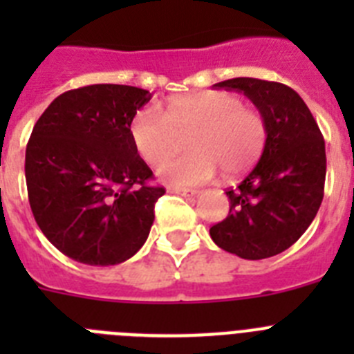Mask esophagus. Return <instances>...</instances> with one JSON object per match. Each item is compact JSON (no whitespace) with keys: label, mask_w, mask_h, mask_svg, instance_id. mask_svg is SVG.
<instances>
[{"label":"esophagus","mask_w":354,"mask_h":354,"mask_svg":"<svg viewBox=\"0 0 354 354\" xmlns=\"http://www.w3.org/2000/svg\"><path fill=\"white\" fill-rule=\"evenodd\" d=\"M168 192L175 193V195H183V196H195L196 193H198L196 189H189V187H174V186L168 187Z\"/></svg>","instance_id":"obj_1"}]
</instances>
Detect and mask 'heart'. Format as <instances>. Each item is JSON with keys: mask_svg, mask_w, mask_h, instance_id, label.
Wrapping results in <instances>:
<instances>
[{"mask_svg": "<svg viewBox=\"0 0 354 354\" xmlns=\"http://www.w3.org/2000/svg\"><path fill=\"white\" fill-rule=\"evenodd\" d=\"M187 133L192 152L159 168V177L174 186L207 183L218 167L227 175L241 174L261 158L266 145L264 117L223 90L177 95L162 113L147 106L129 124L131 143L150 167L173 155Z\"/></svg>", "mask_w": 354, "mask_h": 354, "instance_id": "1", "label": "heart"}]
</instances>
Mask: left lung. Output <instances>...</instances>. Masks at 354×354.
I'll return each instance as SVG.
<instances>
[{
  "label": "left lung",
  "mask_w": 354,
  "mask_h": 354,
  "mask_svg": "<svg viewBox=\"0 0 354 354\" xmlns=\"http://www.w3.org/2000/svg\"><path fill=\"white\" fill-rule=\"evenodd\" d=\"M214 88L243 92L266 122V145L252 171L228 187V216L212 225L216 245L241 259L282 253L303 236L324 196L326 150L308 106L287 84L234 77Z\"/></svg>",
  "instance_id": "8db88e82"
}]
</instances>
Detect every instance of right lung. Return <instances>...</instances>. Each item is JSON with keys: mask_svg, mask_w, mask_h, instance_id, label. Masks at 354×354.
Masks as SVG:
<instances>
[{"mask_svg": "<svg viewBox=\"0 0 354 354\" xmlns=\"http://www.w3.org/2000/svg\"><path fill=\"white\" fill-rule=\"evenodd\" d=\"M149 90L88 84L62 93L26 145L28 198L44 236L88 266L127 261L147 241L165 187L134 150L129 124Z\"/></svg>", "mask_w": 354, "mask_h": 354, "instance_id": "add662e5", "label": "right lung"}]
</instances>
